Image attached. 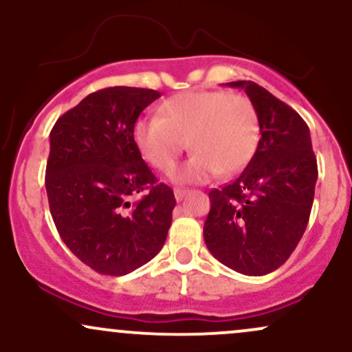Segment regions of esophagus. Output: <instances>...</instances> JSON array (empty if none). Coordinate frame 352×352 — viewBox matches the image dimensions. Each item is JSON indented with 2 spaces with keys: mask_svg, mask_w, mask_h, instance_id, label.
Returning a JSON list of instances; mask_svg holds the SVG:
<instances>
[{
  "mask_svg": "<svg viewBox=\"0 0 352 352\" xmlns=\"http://www.w3.org/2000/svg\"><path fill=\"white\" fill-rule=\"evenodd\" d=\"M187 192H188L187 188H175V190H173V193H175V199H177V200L184 199V197L187 195Z\"/></svg>",
  "mask_w": 352,
  "mask_h": 352,
  "instance_id": "esophagus-1",
  "label": "esophagus"
}]
</instances>
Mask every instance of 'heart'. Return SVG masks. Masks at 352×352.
Instances as JSON below:
<instances>
[{
    "label": "heart",
    "mask_w": 352,
    "mask_h": 352,
    "mask_svg": "<svg viewBox=\"0 0 352 352\" xmlns=\"http://www.w3.org/2000/svg\"><path fill=\"white\" fill-rule=\"evenodd\" d=\"M157 114L135 120L134 142L145 162L162 173L175 168L188 142L193 153L177 173L182 182L241 170L260 140L256 109L241 92L184 91L165 99Z\"/></svg>",
    "instance_id": "b5f03b06"
}]
</instances>
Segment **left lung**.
<instances>
[{
	"label": "left lung",
	"mask_w": 352,
	"mask_h": 352,
	"mask_svg": "<svg viewBox=\"0 0 352 352\" xmlns=\"http://www.w3.org/2000/svg\"><path fill=\"white\" fill-rule=\"evenodd\" d=\"M245 89L260 122V142L236 180L210 190L205 245L220 263L263 276L285 263L309 221L318 162L309 127L294 109L252 80Z\"/></svg>",
	"instance_id": "obj_1"
}]
</instances>
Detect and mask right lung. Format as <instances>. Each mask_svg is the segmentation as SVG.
Listing matches in <instances>:
<instances>
[{"mask_svg":"<svg viewBox=\"0 0 352 352\" xmlns=\"http://www.w3.org/2000/svg\"><path fill=\"white\" fill-rule=\"evenodd\" d=\"M159 98L153 89H100L60 116L50 134L52 220L67 248L100 274L140 268L170 228L173 190L157 182L132 135L140 112Z\"/></svg>","mask_w":352,"mask_h":352,"instance_id":"right-lung-1","label":"right lung"}]
</instances>
